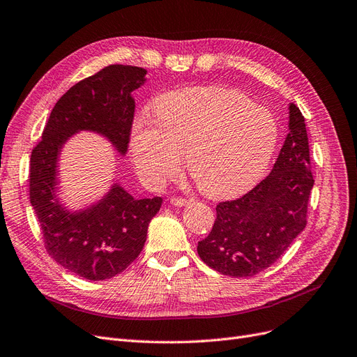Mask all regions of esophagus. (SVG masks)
Returning a JSON list of instances; mask_svg holds the SVG:
<instances>
[{"label":"esophagus","mask_w":357,"mask_h":357,"mask_svg":"<svg viewBox=\"0 0 357 357\" xmlns=\"http://www.w3.org/2000/svg\"><path fill=\"white\" fill-rule=\"evenodd\" d=\"M170 204L172 206H176V207H185V206L190 204V200L182 199V197H172Z\"/></svg>","instance_id":"1"}]
</instances>
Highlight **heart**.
<instances>
[{"label":"heart","mask_w":357,"mask_h":357,"mask_svg":"<svg viewBox=\"0 0 357 357\" xmlns=\"http://www.w3.org/2000/svg\"><path fill=\"white\" fill-rule=\"evenodd\" d=\"M154 117L138 114L132 123L130 149L141 178L163 185L179 174L187 154L191 178L210 197L252 188L280 139L271 110L220 86L167 92L154 101Z\"/></svg>","instance_id":"b5f03b06"}]
</instances>
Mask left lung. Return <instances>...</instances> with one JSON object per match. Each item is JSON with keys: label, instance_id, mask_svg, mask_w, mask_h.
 Listing matches in <instances>:
<instances>
[{"label": "left lung", "instance_id": "left-lung-1", "mask_svg": "<svg viewBox=\"0 0 357 357\" xmlns=\"http://www.w3.org/2000/svg\"><path fill=\"white\" fill-rule=\"evenodd\" d=\"M288 135L271 174L238 200L216 207V220L197 252L215 271L247 278L278 260L306 228L313 188L305 117L288 105Z\"/></svg>", "mask_w": 357, "mask_h": 357}]
</instances>
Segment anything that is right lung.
Returning <instances> with one entry per match:
<instances>
[{"label": "right lung", "mask_w": 357, "mask_h": 357, "mask_svg": "<svg viewBox=\"0 0 357 357\" xmlns=\"http://www.w3.org/2000/svg\"><path fill=\"white\" fill-rule=\"evenodd\" d=\"M145 75L137 66L112 64L73 85L51 110L31 155V204L47 252L64 269L89 281L113 278L139 256L163 200H137L113 179L101 199L72 210L59 195L61 151L73 135L92 132L125 157L135 112L132 92L147 82Z\"/></svg>", "instance_id": "add662e5"}]
</instances>
